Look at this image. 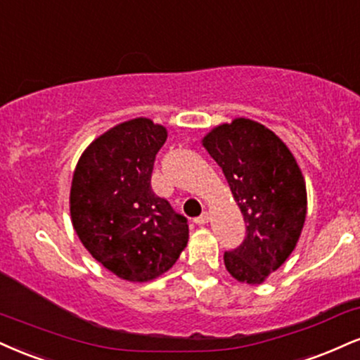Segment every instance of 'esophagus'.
Instances as JSON below:
<instances>
[{"instance_id":"esophagus-1","label":"esophagus","mask_w":360,"mask_h":360,"mask_svg":"<svg viewBox=\"0 0 360 360\" xmlns=\"http://www.w3.org/2000/svg\"><path fill=\"white\" fill-rule=\"evenodd\" d=\"M207 221H210V213H207V211H202L198 218H194V223L199 224V226H202V224H206Z\"/></svg>"}]
</instances>
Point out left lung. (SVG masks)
Returning a JSON list of instances; mask_svg holds the SVG:
<instances>
[{"label":"left lung","mask_w":360,"mask_h":360,"mask_svg":"<svg viewBox=\"0 0 360 360\" xmlns=\"http://www.w3.org/2000/svg\"><path fill=\"white\" fill-rule=\"evenodd\" d=\"M202 146L223 169L246 224L243 243L224 251L226 270L243 283H263L295 250L304 228L300 167L276 134L245 117L214 127Z\"/></svg>","instance_id":"obj_1"}]
</instances>
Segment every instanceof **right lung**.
I'll use <instances>...</instances> for the list:
<instances>
[{"label": "right lung", "mask_w": 360, "mask_h": 360, "mask_svg": "<svg viewBox=\"0 0 360 360\" xmlns=\"http://www.w3.org/2000/svg\"><path fill=\"white\" fill-rule=\"evenodd\" d=\"M166 139L150 119L127 120L95 139L73 172V229L98 263L129 281L166 274L188 245V219L150 188Z\"/></svg>", "instance_id": "right-lung-1"}]
</instances>
